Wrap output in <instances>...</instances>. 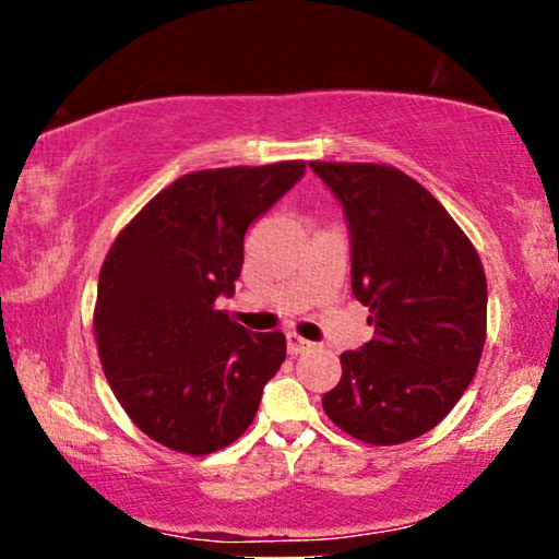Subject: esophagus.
<instances>
[{
    "label": "esophagus",
    "instance_id": "34e87169",
    "mask_svg": "<svg viewBox=\"0 0 559 559\" xmlns=\"http://www.w3.org/2000/svg\"><path fill=\"white\" fill-rule=\"evenodd\" d=\"M308 348H312L310 341L300 338V335H297V333H287V354H289V356L305 354V350H308Z\"/></svg>",
    "mask_w": 559,
    "mask_h": 559
}]
</instances>
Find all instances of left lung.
Returning <instances> with one entry per match:
<instances>
[{"instance_id":"8db88e82","label":"left lung","mask_w":559,"mask_h":559,"mask_svg":"<svg viewBox=\"0 0 559 559\" xmlns=\"http://www.w3.org/2000/svg\"><path fill=\"white\" fill-rule=\"evenodd\" d=\"M338 198L350 287L373 338L343 350L325 415L371 445L432 430L468 389L486 341V274L450 213L409 175L371 163H310Z\"/></svg>"}]
</instances>
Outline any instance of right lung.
Here are the masks:
<instances>
[{"mask_svg":"<svg viewBox=\"0 0 559 559\" xmlns=\"http://www.w3.org/2000/svg\"><path fill=\"white\" fill-rule=\"evenodd\" d=\"M305 163L182 175L119 234L98 274L94 331L121 407L165 448L231 445L280 371L282 333H251L216 308L234 295L243 236Z\"/></svg>","mask_w":559,"mask_h":559,"instance_id":"add662e5","label":"right lung"}]
</instances>
